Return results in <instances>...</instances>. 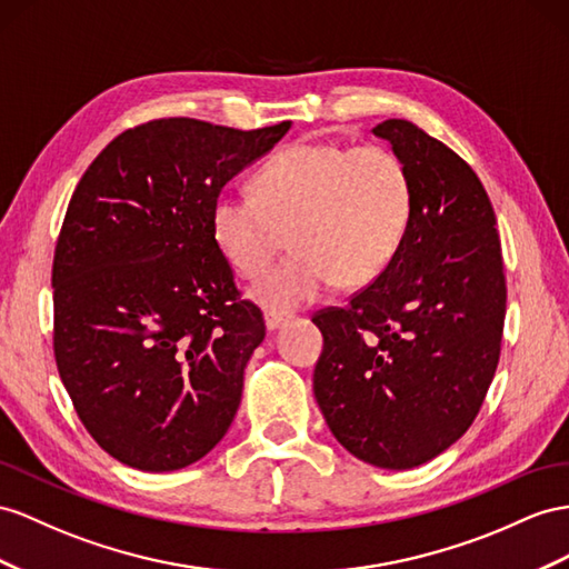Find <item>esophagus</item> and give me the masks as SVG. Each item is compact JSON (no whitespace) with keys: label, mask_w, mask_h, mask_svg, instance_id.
Here are the masks:
<instances>
[{"label":"esophagus","mask_w":569,"mask_h":569,"mask_svg":"<svg viewBox=\"0 0 569 569\" xmlns=\"http://www.w3.org/2000/svg\"><path fill=\"white\" fill-rule=\"evenodd\" d=\"M264 319H267V329H269V331H276V329H281V327H286L288 322H293V315H288V312H276V310H269V312L264 315Z\"/></svg>","instance_id":"1"}]
</instances>
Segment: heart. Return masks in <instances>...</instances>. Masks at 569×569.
<instances>
[{
  "mask_svg": "<svg viewBox=\"0 0 569 569\" xmlns=\"http://www.w3.org/2000/svg\"><path fill=\"white\" fill-rule=\"evenodd\" d=\"M413 211L409 168L387 146L300 141L254 174V194L223 192L211 228L247 279L290 242L296 252L254 286L271 310H293L333 283L366 286L395 259Z\"/></svg>",
  "mask_w": 569,
  "mask_h": 569,
  "instance_id": "obj_1",
  "label": "heart"
}]
</instances>
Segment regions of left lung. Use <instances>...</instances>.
<instances>
[{
	"label": "left lung",
	"instance_id": "obj_1",
	"mask_svg": "<svg viewBox=\"0 0 569 569\" xmlns=\"http://www.w3.org/2000/svg\"><path fill=\"white\" fill-rule=\"evenodd\" d=\"M375 137L409 168L413 211L389 267L319 310L315 397L360 461L413 469L471 428L498 370L507 286L495 211L461 156L409 120Z\"/></svg>",
	"mask_w": 569,
	"mask_h": 569
}]
</instances>
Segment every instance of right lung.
Returning a JSON list of instances; mask_svg holds the SVG:
<instances>
[{
  "mask_svg": "<svg viewBox=\"0 0 569 569\" xmlns=\"http://www.w3.org/2000/svg\"><path fill=\"white\" fill-rule=\"evenodd\" d=\"M288 129L143 122L114 137L71 194L52 261L57 370L83 428L132 469H184L238 413L267 327L240 298L211 211Z\"/></svg>",
  "mask_w": 569,
  "mask_h": 569,
  "instance_id": "1",
  "label": "right lung"
}]
</instances>
